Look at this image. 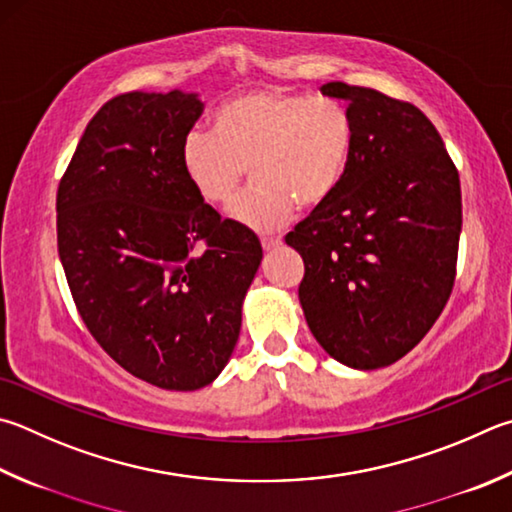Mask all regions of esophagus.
Wrapping results in <instances>:
<instances>
[{"label":"esophagus","instance_id":"1","mask_svg":"<svg viewBox=\"0 0 512 512\" xmlns=\"http://www.w3.org/2000/svg\"><path fill=\"white\" fill-rule=\"evenodd\" d=\"M282 246V239L280 237H266V239H262V248L266 250V253H271V250H275V248H280Z\"/></svg>","mask_w":512,"mask_h":512}]
</instances>
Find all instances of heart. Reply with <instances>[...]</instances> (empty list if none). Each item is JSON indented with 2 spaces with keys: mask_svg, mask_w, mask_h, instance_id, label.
<instances>
[{
  "mask_svg": "<svg viewBox=\"0 0 512 512\" xmlns=\"http://www.w3.org/2000/svg\"><path fill=\"white\" fill-rule=\"evenodd\" d=\"M353 147V120L338 102L257 89L224 102L212 118V134L185 136L181 167L194 192L219 208L237 197L250 167L255 185L230 217L250 230L275 232L295 206L315 210L336 197Z\"/></svg>",
  "mask_w": 512,
  "mask_h": 512,
  "instance_id": "b5f03b06",
  "label": "heart"
}]
</instances>
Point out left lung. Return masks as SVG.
<instances>
[{"mask_svg": "<svg viewBox=\"0 0 512 512\" xmlns=\"http://www.w3.org/2000/svg\"><path fill=\"white\" fill-rule=\"evenodd\" d=\"M356 147L329 203L286 235L304 259L300 304L315 340L353 369L387 367L439 318L457 275L461 183L436 127L412 102L345 82Z\"/></svg>", "mask_w": 512, "mask_h": 512, "instance_id": "left-lung-1", "label": "left lung"}]
</instances>
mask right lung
I'll return each instance as SVG.
<instances>
[{
    "instance_id": "add662e5",
    "label": "right lung",
    "mask_w": 512,
    "mask_h": 512,
    "mask_svg": "<svg viewBox=\"0 0 512 512\" xmlns=\"http://www.w3.org/2000/svg\"><path fill=\"white\" fill-rule=\"evenodd\" d=\"M197 94L111 98L89 120L58 185V253L98 345L129 374L192 392L228 365L262 262L253 230L203 201L181 145Z\"/></svg>"
}]
</instances>
